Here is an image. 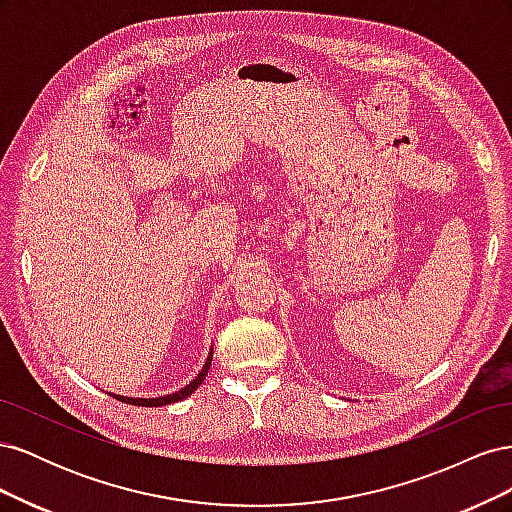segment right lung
Returning a JSON list of instances; mask_svg holds the SVG:
<instances>
[{
	"label": "right lung",
	"mask_w": 512,
	"mask_h": 512,
	"mask_svg": "<svg viewBox=\"0 0 512 512\" xmlns=\"http://www.w3.org/2000/svg\"><path fill=\"white\" fill-rule=\"evenodd\" d=\"M211 359H213V348L209 350L207 361H205L203 369L198 371V376H196L190 384H185L183 389H179V391H175V393H170V395H162V397H126V395H115V393H108V395H113L115 399L123 401V404L145 406V408H158V406L175 404V401H181V399H185V397H190V395L198 389V386L203 384V380H205V376H207V371H209V367H211Z\"/></svg>",
	"instance_id": "1"
}]
</instances>
